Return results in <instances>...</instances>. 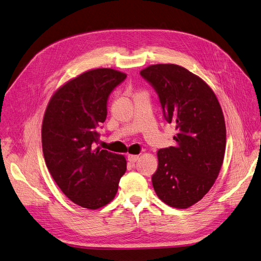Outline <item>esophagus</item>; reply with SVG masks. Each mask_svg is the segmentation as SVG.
<instances>
[{
	"instance_id": "esophagus-1",
	"label": "esophagus",
	"mask_w": 261,
	"mask_h": 261,
	"mask_svg": "<svg viewBox=\"0 0 261 261\" xmlns=\"http://www.w3.org/2000/svg\"><path fill=\"white\" fill-rule=\"evenodd\" d=\"M138 159H139L138 155H128V156H127L128 162H130V163H133V164L135 163V162H137Z\"/></svg>"
}]
</instances>
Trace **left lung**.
<instances>
[{
  "mask_svg": "<svg viewBox=\"0 0 261 261\" xmlns=\"http://www.w3.org/2000/svg\"><path fill=\"white\" fill-rule=\"evenodd\" d=\"M140 75L154 88L164 119L176 125L175 146L158 151L152 185L160 199L187 208L210 191L226 150V124L216 95L186 68L152 65Z\"/></svg>",
  "mask_w": 261,
  "mask_h": 261,
  "instance_id": "1",
  "label": "left lung"
}]
</instances>
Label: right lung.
I'll return each mask as SVG.
<instances>
[{
    "label": "right lung",
    "instance_id": "right-lung-1",
    "mask_svg": "<svg viewBox=\"0 0 261 261\" xmlns=\"http://www.w3.org/2000/svg\"><path fill=\"white\" fill-rule=\"evenodd\" d=\"M125 79L113 69L87 71L60 87L44 114L42 148L48 172L66 196L85 208L111 202L126 172L123 155L95 148L109 96Z\"/></svg>",
    "mask_w": 261,
    "mask_h": 261
}]
</instances>
